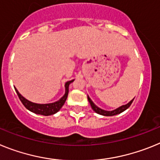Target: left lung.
I'll list each match as a JSON object with an SVG mask.
<instances>
[{"label": "left lung", "instance_id": "obj_1", "mask_svg": "<svg viewBox=\"0 0 160 160\" xmlns=\"http://www.w3.org/2000/svg\"><path fill=\"white\" fill-rule=\"evenodd\" d=\"M87 98H88V101H89V102H90V106H91V107H92L93 111H95L97 114H102V115H104V116H113V115H115V114H120V113H122V111H126V110H127V109H128V107L131 105V103H132L133 100H134V99H132L131 102H128V104H126V105H123V106H122V107H118V108H117L116 110H114V111H104V110H102V109L98 108L97 106L94 105V103L91 101V99H90V98H89V96L87 97Z\"/></svg>", "mask_w": 160, "mask_h": 160}]
</instances>
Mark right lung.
<instances>
[{
  "mask_svg": "<svg viewBox=\"0 0 160 160\" xmlns=\"http://www.w3.org/2000/svg\"><path fill=\"white\" fill-rule=\"evenodd\" d=\"M72 82H73V80L69 81L66 83V86H65L66 87V93H65L64 96L60 100H58V102H55L53 103H49V104H38V103H33L32 102H29V100L25 99L22 94H19V92H18L16 88H15V90H16L20 100L22 102V104L25 106V108L28 109L31 112L35 113V114H42V115L47 116V115H51V114L57 113L62 107V106L64 105L65 102H66V98H67L68 93H69V85Z\"/></svg>",
  "mask_w": 160,
  "mask_h": 160,
  "instance_id": "add662e5",
  "label": "right lung"
}]
</instances>
